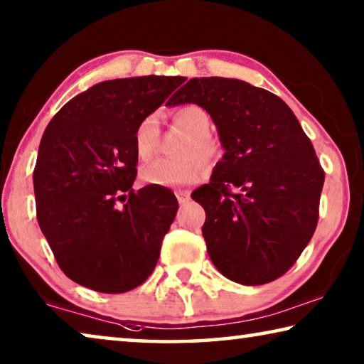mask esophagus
Instances as JSON below:
<instances>
[{
  "label": "esophagus",
  "mask_w": 364,
  "mask_h": 364,
  "mask_svg": "<svg viewBox=\"0 0 364 364\" xmlns=\"http://www.w3.org/2000/svg\"><path fill=\"white\" fill-rule=\"evenodd\" d=\"M175 194H176L178 203H180L181 205H183V204H186L188 200H189V191H176Z\"/></svg>",
  "instance_id": "34e87169"
}]
</instances>
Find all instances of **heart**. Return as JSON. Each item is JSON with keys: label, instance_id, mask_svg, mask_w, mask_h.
<instances>
[{"label": "heart", "instance_id": "obj_1", "mask_svg": "<svg viewBox=\"0 0 364 364\" xmlns=\"http://www.w3.org/2000/svg\"><path fill=\"white\" fill-rule=\"evenodd\" d=\"M173 124L188 132L178 149L180 159H159L142 166L141 180L157 188H176L191 184L203 176V165H215L222 157V146L215 137L210 136L212 118L205 108L186 103L173 109ZM159 142L157 119L149 117L142 119L134 132V151L139 160H149L154 155ZM198 156L200 159H194Z\"/></svg>", "mask_w": 364, "mask_h": 364}]
</instances>
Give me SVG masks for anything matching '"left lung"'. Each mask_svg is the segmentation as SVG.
I'll return each instance as SVG.
<instances>
[{
    "mask_svg": "<svg viewBox=\"0 0 364 364\" xmlns=\"http://www.w3.org/2000/svg\"><path fill=\"white\" fill-rule=\"evenodd\" d=\"M205 108L225 149L204 207L203 236L218 272L241 285L284 275L313 238L324 170L295 113L272 92L238 79L193 77L166 105Z\"/></svg>",
    "mask_w": 364,
    "mask_h": 364,
    "instance_id": "obj_1",
    "label": "left lung"
}]
</instances>
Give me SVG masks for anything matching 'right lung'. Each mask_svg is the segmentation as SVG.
Listing matches in <instances>:
<instances>
[{
	"label": "right lung",
	"instance_id": "right-lung-1",
	"mask_svg": "<svg viewBox=\"0 0 364 364\" xmlns=\"http://www.w3.org/2000/svg\"><path fill=\"white\" fill-rule=\"evenodd\" d=\"M183 82L181 76L103 80L69 100L45 129L33 170L37 220L76 284L124 293L154 272L178 200L168 188L132 189L134 132Z\"/></svg>",
	"mask_w": 364,
	"mask_h": 364
}]
</instances>
